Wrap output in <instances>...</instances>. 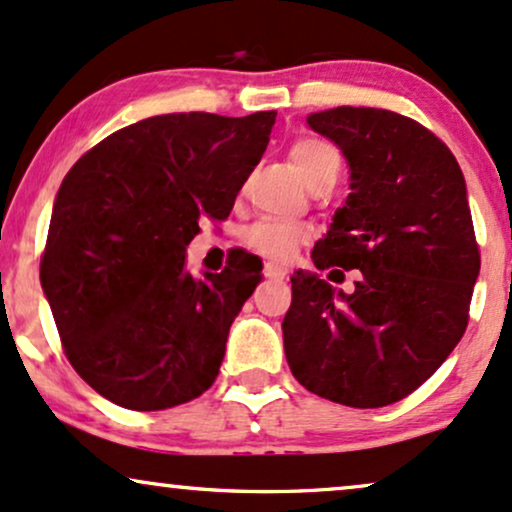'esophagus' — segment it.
I'll return each instance as SVG.
<instances>
[{
    "label": "esophagus",
    "instance_id": "34e87169",
    "mask_svg": "<svg viewBox=\"0 0 512 512\" xmlns=\"http://www.w3.org/2000/svg\"><path fill=\"white\" fill-rule=\"evenodd\" d=\"M263 275H266L268 280H285L287 278V270L280 268V266H273V263H268V266L263 268Z\"/></svg>",
    "mask_w": 512,
    "mask_h": 512
}]
</instances>
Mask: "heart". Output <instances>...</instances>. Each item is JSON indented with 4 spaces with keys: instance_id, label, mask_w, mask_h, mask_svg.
<instances>
[{
    "instance_id": "b5f03b06",
    "label": "heart",
    "mask_w": 512,
    "mask_h": 512,
    "mask_svg": "<svg viewBox=\"0 0 512 512\" xmlns=\"http://www.w3.org/2000/svg\"><path fill=\"white\" fill-rule=\"evenodd\" d=\"M290 160L306 186H314L323 177L340 172V153L333 143L316 136H302L290 146ZM304 234L297 227L285 225L278 220H263L249 227L244 234V242L273 263L290 261L297 246L302 244Z\"/></svg>"
}]
</instances>
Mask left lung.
<instances>
[{
	"mask_svg": "<svg viewBox=\"0 0 512 512\" xmlns=\"http://www.w3.org/2000/svg\"><path fill=\"white\" fill-rule=\"evenodd\" d=\"M306 124L350 167V194L311 258L318 270H362V280L347 294L318 273L292 275L287 364L326 400L393 405L446 362L467 328L479 249L465 177L441 138L398 112L335 107Z\"/></svg>",
	"mask_w": 512,
	"mask_h": 512,
	"instance_id": "1",
	"label": "left lung"
}]
</instances>
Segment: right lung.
<instances>
[{
  "label": "right lung",
  "instance_id": "obj_1",
  "mask_svg": "<svg viewBox=\"0 0 512 512\" xmlns=\"http://www.w3.org/2000/svg\"><path fill=\"white\" fill-rule=\"evenodd\" d=\"M275 117L158 114L114 131L64 177L40 282L66 357L102 398L153 412L213 386L263 266L242 254L194 278L186 246L203 215H230Z\"/></svg>",
  "mask_w": 512,
  "mask_h": 512
}]
</instances>
